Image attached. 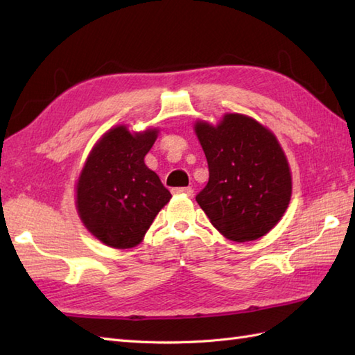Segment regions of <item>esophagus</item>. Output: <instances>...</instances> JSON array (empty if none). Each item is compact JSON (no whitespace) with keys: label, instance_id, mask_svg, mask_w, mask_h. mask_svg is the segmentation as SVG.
Here are the masks:
<instances>
[{"label":"esophagus","instance_id":"34e87169","mask_svg":"<svg viewBox=\"0 0 355 355\" xmlns=\"http://www.w3.org/2000/svg\"><path fill=\"white\" fill-rule=\"evenodd\" d=\"M172 193H183V195H192L193 193V189L191 186L187 187H175V189H172Z\"/></svg>","mask_w":355,"mask_h":355}]
</instances>
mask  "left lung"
Masks as SVG:
<instances>
[{
    "label": "left lung",
    "mask_w": 355,
    "mask_h": 355,
    "mask_svg": "<svg viewBox=\"0 0 355 355\" xmlns=\"http://www.w3.org/2000/svg\"><path fill=\"white\" fill-rule=\"evenodd\" d=\"M209 182L195 200L225 238L245 243L266 235L288 207L291 175L276 137L256 120L225 114L195 125Z\"/></svg>",
    "instance_id": "left-lung-1"
}]
</instances>
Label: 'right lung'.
I'll use <instances>...</instances> for the list:
<instances>
[{
    "instance_id": "obj_1",
    "label": "right lung",
    "mask_w": 355,
    "mask_h": 355,
    "mask_svg": "<svg viewBox=\"0 0 355 355\" xmlns=\"http://www.w3.org/2000/svg\"><path fill=\"white\" fill-rule=\"evenodd\" d=\"M155 139V130L132 135L125 126H117L103 135L82 169L78 212L103 244L116 248L137 245L172 197L145 164Z\"/></svg>"
}]
</instances>
